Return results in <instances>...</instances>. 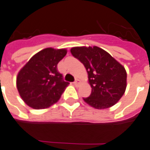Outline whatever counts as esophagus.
<instances>
[{
    "mask_svg": "<svg viewBox=\"0 0 150 150\" xmlns=\"http://www.w3.org/2000/svg\"><path fill=\"white\" fill-rule=\"evenodd\" d=\"M74 84L75 85L76 87H77V86H78V85H79V81H77V80H76V81H74Z\"/></svg>",
    "mask_w": 150,
    "mask_h": 150,
    "instance_id": "34e87169",
    "label": "esophagus"
}]
</instances>
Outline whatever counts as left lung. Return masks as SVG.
Masks as SVG:
<instances>
[{"instance_id":"8db88e82","label":"left lung","mask_w":150,"mask_h":150,"mask_svg":"<svg viewBox=\"0 0 150 150\" xmlns=\"http://www.w3.org/2000/svg\"><path fill=\"white\" fill-rule=\"evenodd\" d=\"M72 55L84 65L91 87V94L83 100L97 109L115 105L126 89L127 74L124 67L97 46L74 47Z\"/></svg>"}]
</instances>
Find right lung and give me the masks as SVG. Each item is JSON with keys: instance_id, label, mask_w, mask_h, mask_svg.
Wrapping results in <instances>:
<instances>
[{"instance_id": "add662e5", "label": "right lung", "mask_w": 150, "mask_h": 150, "mask_svg": "<svg viewBox=\"0 0 150 150\" xmlns=\"http://www.w3.org/2000/svg\"><path fill=\"white\" fill-rule=\"evenodd\" d=\"M66 50L46 48L33 56L17 76V88L22 100L32 108H46L58 101L69 82L64 81L57 64Z\"/></svg>"}]
</instances>
